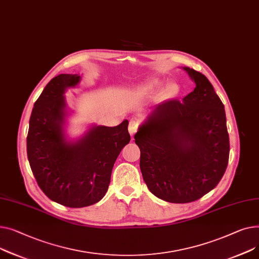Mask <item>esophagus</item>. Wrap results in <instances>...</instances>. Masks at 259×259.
<instances>
[{"label":"esophagus","instance_id":"obj_1","mask_svg":"<svg viewBox=\"0 0 259 259\" xmlns=\"http://www.w3.org/2000/svg\"><path fill=\"white\" fill-rule=\"evenodd\" d=\"M138 122H137L136 120H131L130 121V124H128V132H130V134H131V136L133 137L136 133H137V131H138Z\"/></svg>","mask_w":259,"mask_h":259}]
</instances>
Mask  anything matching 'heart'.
Listing matches in <instances>:
<instances>
[{
    "label": "heart",
    "mask_w": 259,
    "mask_h": 259,
    "mask_svg": "<svg viewBox=\"0 0 259 259\" xmlns=\"http://www.w3.org/2000/svg\"><path fill=\"white\" fill-rule=\"evenodd\" d=\"M162 85V82H160L159 80H151V81H149L147 84H146V88L148 89V90H154V89H158L159 87H161ZM176 90H177V87L175 85V84H169L168 85V88H167V92H169V93H174V92H176Z\"/></svg>",
    "instance_id": "obj_1"
}]
</instances>
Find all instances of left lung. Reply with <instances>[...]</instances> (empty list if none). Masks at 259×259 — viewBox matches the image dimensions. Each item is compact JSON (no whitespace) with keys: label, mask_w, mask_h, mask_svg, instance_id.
Here are the masks:
<instances>
[{"label":"left lung","mask_w":259,"mask_h":259,"mask_svg":"<svg viewBox=\"0 0 259 259\" xmlns=\"http://www.w3.org/2000/svg\"><path fill=\"white\" fill-rule=\"evenodd\" d=\"M195 82L182 101L157 105L135 135L149 191L169 203H190L213 189L229 161L224 104L206 76L183 68Z\"/></svg>","instance_id":"obj_1"}]
</instances>
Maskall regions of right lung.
<instances>
[{"instance_id":"right-lung-1","label":"right lung","mask_w":259,"mask_h":259,"mask_svg":"<svg viewBox=\"0 0 259 259\" xmlns=\"http://www.w3.org/2000/svg\"><path fill=\"white\" fill-rule=\"evenodd\" d=\"M77 74H59L45 87L29 121L27 156L39 188L50 200L71 208L99 202L109 189L114 163L130 141L128 121L93 126L76 142L66 141L65 92Z\"/></svg>"}]
</instances>
